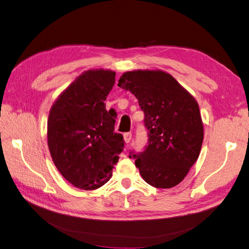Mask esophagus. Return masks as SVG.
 Wrapping results in <instances>:
<instances>
[{"mask_svg":"<svg viewBox=\"0 0 249 249\" xmlns=\"http://www.w3.org/2000/svg\"><path fill=\"white\" fill-rule=\"evenodd\" d=\"M131 139H132V133H124V140L126 144L131 141Z\"/></svg>","mask_w":249,"mask_h":249,"instance_id":"1","label":"esophagus"}]
</instances>
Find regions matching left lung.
I'll return each instance as SVG.
<instances>
[{"mask_svg":"<svg viewBox=\"0 0 249 249\" xmlns=\"http://www.w3.org/2000/svg\"><path fill=\"white\" fill-rule=\"evenodd\" d=\"M118 86L130 90L144 112L148 145L133 156L143 179L156 188L178 185L199 156L203 124L194 96L160 70L125 71Z\"/></svg>","mask_w":249,"mask_h":249,"instance_id":"obj_1","label":"left lung"}]
</instances>
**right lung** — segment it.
I'll use <instances>...</instances> for the list:
<instances>
[{
	"instance_id": "right-lung-1",
	"label": "right lung",
	"mask_w": 249,
	"mask_h": 249,
	"mask_svg": "<svg viewBox=\"0 0 249 249\" xmlns=\"http://www.w3.org/2000/svg\"><path fill=\"white\" fill-rule=\"evenodd\" d=\"M115 71L89 70L57 97L48 119V145L63 178L82 190L106 184L124 149V137L114 133V111L106 101Z\"/></svg>"
}]
</instances>
